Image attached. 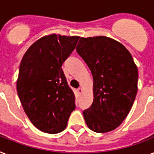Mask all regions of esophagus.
<instances>
[{
	"label": "esophagus",
	"mask_w": 154,
	"mask_h": 154,
	"mask_svg": "<svg viewBox=\"0 0 154 154\" xmlns=\"http://www.w3.org/2000/svg\"><path fill=\"white\" fill-rule=\"evenodd\" d=\"M77 91H78V93L79 94H82V88H81V87H79L78 89H77Z\"/></svg>",
	"instance_id": "obj_1"
}]
</instances>
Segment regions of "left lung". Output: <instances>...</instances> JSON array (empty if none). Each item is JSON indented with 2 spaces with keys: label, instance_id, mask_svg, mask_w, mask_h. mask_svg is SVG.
I'll list each match as a JSON object with an SVG mask.
<instances>
[{
  "label": "left lung",
  "instance_id": "8db88e82",
  "mask_svg": "<svg viewBox=\"0 0 154 154\" xmlns=\"http://www.w3.org/2000/svg\"><path fill=\"white\" fill-rule=\"evenodd\" d=\"M76 51L94 79V101L83 111L86 125L97 133L111 131L124 121L136 97V64L124 45L105 36L81 38Z\"/></svg>",
  "mask_w": 154,
  "mask_h": 154
}]
</instances>
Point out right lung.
<instances>
[{"label": "right lung", "instance_id": "add662e5", "mask_svg": "<svg viewBox=\"0 0 154 154\" xmlns=\"http://www.w3.org/2000/svg\"><path fill=\"white\" fill-rule=\"evenodd\" d=\"M79 38L56 34L45 35L33 43L23 57L16 82L17 93L29 120L41 131L61 132L75 109V97L61 66Z\"/></svg>", "mask_w": 154, "mask_h": 154}]
</instances>
